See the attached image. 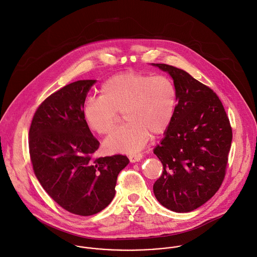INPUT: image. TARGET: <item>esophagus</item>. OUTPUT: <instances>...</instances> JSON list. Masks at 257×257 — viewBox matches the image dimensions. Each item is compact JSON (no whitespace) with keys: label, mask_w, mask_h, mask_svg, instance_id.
<instances>
[{"label":"esophagus","mask_w":257,"mask_h":257,"mask_svg":"<svg viewBox=\"0 0 257 257\" xmlns=\"http://www.w3.org/2000/svg\"><path fill=\"white\" fill-rule=\"evenodd\" d=\"M128 159H130L131 163H137V162H140L143 159V155L142 154L131 155V156H128Z\"/></svg>","instance_id":"34e87169"}]
</instances>
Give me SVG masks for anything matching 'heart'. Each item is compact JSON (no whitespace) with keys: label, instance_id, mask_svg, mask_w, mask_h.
Instances as JSON below:
<instances>
[{"label":"heart","instance_id":"1","mask_svg":"<svg viewBox=\"0 0 257 257\" xmlns=\"http://www.w3.org/2000/svg\"><path fill=\"white\" fill-rule=\"evenodd\" d=\"M176 103V88L170 78L132 71L107 79L100 86V96L85 100L83 115L90 130L106 136L122 112L127 121L104 142V148L109 153L133 154L147 145L151 134L161 136L169 130Z\"/></svg>","mask_w":257,"mask_h":257}]
</instances>
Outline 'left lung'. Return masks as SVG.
Here are the masks:
<instances>
[{
  "mask_svg": "<svg viewBox=\"0 0 257 257\" xmlns=\"http://www.w3.org/2000/svg\"><path fill=\"white\" fill-rule=\"evenodd\" d=\"M154 66L171 75L177 93L171 126L154 151L164 167L154 192L165 207L189 212L222 184L232 128L222 102L209 86L173 66Z\"/></svg>",
  "mask_w": 257,
  "mask_h": 257,
  "instance_id": "left-lung-1",
  "label": "left lung"
}]
</instances>
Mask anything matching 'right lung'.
Masks as SVG:
<instances>
[{"label":"right lung","instance_id":"1","mask_svg":"<svg viewBox=\"0 0 257 257\" xmlns=\"http://www.w3.org/2000/svg\"><path fill=\"white\" fill-rule=\"evenodd\" d=\"M94 84L78 81L49 95L37 108L29 132L31 162L43 188L61 207L82 216L110 203L117 175L130 162L122 155L94 157L99 143L83 115Z\"/></svg>","mask_w":257,"mask_h":257}]
</instances>
